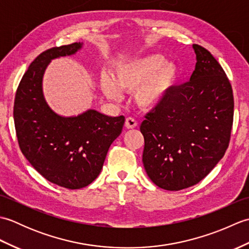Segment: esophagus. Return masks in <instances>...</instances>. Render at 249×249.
Returning a JSON list of instances; mask_svg holds the SVG:
<instances>
[{
    "label": "esophagus",
    "instance_id": "1",
    "mask_svg": "<svg viewBox=\"0 0 249 249\" xmlns=\"http://www.w3.org/2000/svg\"><path fill=\"white\" fill-rule=\"evenodd\" d=\"M137 124H138V123H137V121L134 118H127L125 121V127L127 129L135 128Z\"/></svg>",
    "mask_w": 249,
    "mask_h": 249
}]
</instances>
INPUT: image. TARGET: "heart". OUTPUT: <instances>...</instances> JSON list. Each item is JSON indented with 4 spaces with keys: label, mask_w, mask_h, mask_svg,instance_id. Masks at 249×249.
<instances>
[{
    "label": "heart",
    "mask_w": 249,
    "mask_h": 249,
    "mask_svg": "<svg viewBox=\"0 0 249 249\" xmlns=\"http://www.w3.org/2000/svg\"><path fill=\"white\" fill-rule=\"evenodd\" d=\"M179 78V68L161 54L152 53L116 63L112 77L100 76V89L106 97L120 99L122 91L134 92L139 108L153 110L165 102Z\"/></svg>",
    "instance_id": "1"
}]
</instances>
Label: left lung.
I'll use <instances>...</instances> for the list:
<instances>
[{
	"mask_svg": "<svg viewBox=\"0 0 249 249\" xmlns=\"http://www.w3.org/2000/svg\"><path fill=\"white\" fill-rule=\"evenodd\" d=\"M193 48L197 63L189 81L174 87L140 126L146 174L166 190L208 176L225 155L233 123V94L223 67L203 47Z\"/></svg>",
	"mask_w": 249,
	"mask_h": 249,
	"instance_id": "left-lung-1",
	"label": "left lung"
}]
</instances>
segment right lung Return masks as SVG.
I'll return each mask as SVG.
<instances>
[{
	"instance_id": "right-lung-1",
	"label": "right lung",
	"mask_w": 249,
	"mask_h": 249,
	"mask_svg": "<svg viewBox=\"0 0 249 249\" xmlns=\"http://www.w3.org/2000/svg\"><path fill=\"white\" fill-rule=\"evenodd\" d=\"M82 43L54 47L31 63L15 97L14 121L22 154L49 182L68 189L88 186L96 178L111 143L123 129L125 118L89 109L62 116L47 104L43 78L49 63L72 55Z\"/></svg>"
}]
</instances>
